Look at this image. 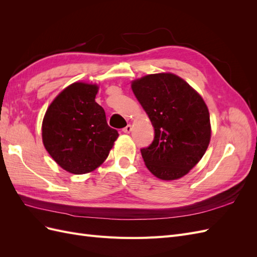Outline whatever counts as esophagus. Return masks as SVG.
I'll return each instance as SVG.
<instances>
[{
    "label": "esophagus",
    "instance_id": "1",
    "mask_svg": "<svg viewBox=\"0 0 257 257\" xmlns=\"http://www.w3.org/2000/svg\"><path fill=\"white\" fill-rule=\"evenodd\" d=\"M122 131H123V133H126V134L131 133V131H132V125H131V124H127V125H126L125 127H123V128H122Z\"/></svg>",
    "mask_w": 257,
    "mask_h": 257
}]
</instances>
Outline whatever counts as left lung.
I'll list each match as a JSON object with an SVG mask.
<instances>
[{"label": "left lung", "mask_w": 257, "mask_h": 257, "mask_svg": "<svg viewBox=\"0 0 257 257\" xmlns=\"http://www.w3.org/2000/svg\"><path fill=\"white\" fill-rule=\"evenodd\" d=\"M132 90L154 127L152 144L141 150L147 168L162 180L183 177L204 157L211 137L203 97L170 73L142 77Z\"/></svg>", "instance_id": "obj_1"}]
</instances>
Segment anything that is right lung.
I'll return each mask as SVG.
<instances>
[{"label": "right lung", "instance_id": "add662e5", "mask_svg": "<svg viewBox=\"0 0 257 257\" xmlns=\"http://www.w3.org/2000/svg\"><path fill=\"white\" fill-rule=\"evenodd\" d=\"M96 84L75 82L53 99L45 113L42 136L46 150L68 173L87 174L103 164L118 131L108 126L95 102Z\"/></svg>", "mask_w": 257, "mask_h": 257}]
</instances>
